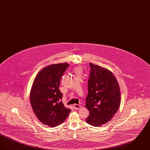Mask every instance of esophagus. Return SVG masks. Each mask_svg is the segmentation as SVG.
Segmentation results:
<instances>
[{"label":"esophagus","mask_w":150,"mask_h":150,"mask_svg":"<svg viewBox=\"0 0 150 150\" xmlns=\"http://www.w3.org/2000/svg\"><path fill=\"white\" fill-rule=\"evenodd\" d=\"M74 107L75 109H79V108H81V106L79 105H77V104H74Z\"/></svg>","instance_id":"obj_1"}]
</instances>
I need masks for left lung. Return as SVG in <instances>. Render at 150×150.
Listing matches in <instances>:
<instances>
[{"instance_id": "obj_1", "label": "left lung", "mask_w": 150, "mask_h": 150, "mask_svg": "<svg viewBox=\"0 0 150 150\" xmlns=\"http://www.w3.org/2000/svg\"><path fill=\"white\" fill-rule=\"evenodd\" d=\"M89 65L91 70L86 99L89 115L86 121L93 127H99L111 120L117 111L120 91L116 79L110 70L91 63Z\"/></svg>"}]
</instances>
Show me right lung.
<instances>
[{"label":"right lung","mask_w":150,"mask_h":150,"mask_svg":"<svg viewBox=\"0 0 150 150\" xmlns=\"http://www.w3.org/2000/svg\"><path fill=\"white\" fill-rule=\"evenodd\" d=\"M69 66L66 63L51 64L38 74L30 92V102L38 119L44 125L54 127L64 122L71 110L64 106L60 80Z\"/></svg>","instance_id":"right-lung-1"}]
</instances>
